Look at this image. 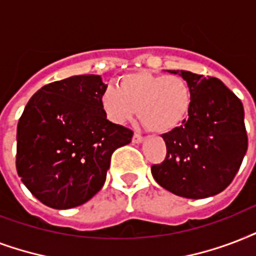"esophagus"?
<instances>
[{
	"instance_id": "esophagus-1",
	"label": "esophagus",
	"mask_w": 256,
	"mask_h": 256,
	"mask_svg": "<svg viewBox=\"0 0 256 256\" xmlns=\"http://www.w3.org/2000/svg\"><path fill=\"white\" fill-rule=\"evenodd\" d=\"M142 140H144V138H142V134H134V138H132V142H142Z\"/></svg>"
}]
</instances>
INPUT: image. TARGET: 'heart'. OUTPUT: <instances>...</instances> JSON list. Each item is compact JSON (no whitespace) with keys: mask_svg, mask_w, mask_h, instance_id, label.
<instances>
[{"mask_svg":"<svg viewBox=\"0 0 256 256\" xmlns=\"http://www.w3.org/2000/svg\"><path fill=\"white\" fill-rule=\"evenodd\" d=\"M101 106L116 124H124L138 114L142 124L156 134L179 128L192 108L188 81L178 74H156L148 70L128 73L118 78V89L106 88Z\"/></svg>","mask_w":256,"mask_h":256,"instance_id":"b5f03b06","label":"heart"}]
</instances>
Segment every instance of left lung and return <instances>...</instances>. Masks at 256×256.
Masks as SVG:
<instances>
[{
	"mask_svg": "<svg viewBox=\"0 0 256 256\" xmlns=\"http://www.w3.org/2000/svg\"><path fill=\"white\" fill-rule=\"evenodd\" d=\"M180 76L191 86L192 108L183 126L162 134L167 155L150 172L167 191L204 199L228 187L240 168L248 146L244 110L216 77L187 70H180Z\"/></svg>",
	"mask_w": 256,
	"mask_h": 256,
	"instance_id": "left-lung-1",
	"label": "left lung"
}]
</instances>
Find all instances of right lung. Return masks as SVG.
<instances>
[{"instance_id":"1","label":"right lung","mask_w":256,"mask_h":256,"mask_svg":"<svg viewBox=\"0 0 256 256\" xmlns=\"http://www.w3.org/2000/svg\"><path fill=\"white\" fill-rule=\"evenodd\" d=\"M97 74L44 85L17 126L16 167L32 195L48 207L73 208L92 199L106 179L110 156L134 132L106 120Z\"/></svg>"}]
</instances>
